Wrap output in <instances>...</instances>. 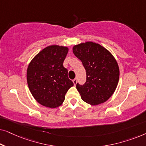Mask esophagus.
I'll return each mask as SVG.
<instances>
[{"label": "esophagus", "mask_w": 146, "mask_h": 146, "mask_svg": "<svg viewBox=\"0 0 146 146\" xmlns=\"http://www.w3.org/2000/svg\"><path fill=\"white\" fill-rule=\"evenodd\" d=\"M73 83H74V86H76V83H77V79L76 78L73 80Z\"/></svg>", "instance_id": "1"}]
</instances>
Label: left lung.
<instances>
[{"label":"left lung","mask_w":146,"mask_h":146,"mask_svg":"<svg viewBox=\"0 0 146 146\" xmlns=\"http://www.w3.org/2000/svg\"><path fill=\"white\" fill-rule=\"evenodd\" d=\"M72 50L86 72L84 84H76L82 99L92 106L106 102L118 84L119 70L116 60L104 47L93 42L74 46Z\"/></svg>","instance_id":"1"}]
</instances>
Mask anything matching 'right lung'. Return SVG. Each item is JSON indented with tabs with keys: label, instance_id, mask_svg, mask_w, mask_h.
Masks as SVG:
<instances>
[{
	"label": "right lung",
	"instance_id": "obj_1",
	"mask_svg": "<svg viewBox=\"0 0 146 146\" xmlns=\"http://www.w3.org/2000/svg\"><path fill=\"white\" fill-rule=\"evenodd\" d=\"M68 48L51 45L37 54L27 68L29 90L39 104L55 108L64 101L67 91L74 84L68 77V70L63 66Z\"/></svg>",
	"mask_w": 146,
	"mask_h": 146
}]
</instances>
